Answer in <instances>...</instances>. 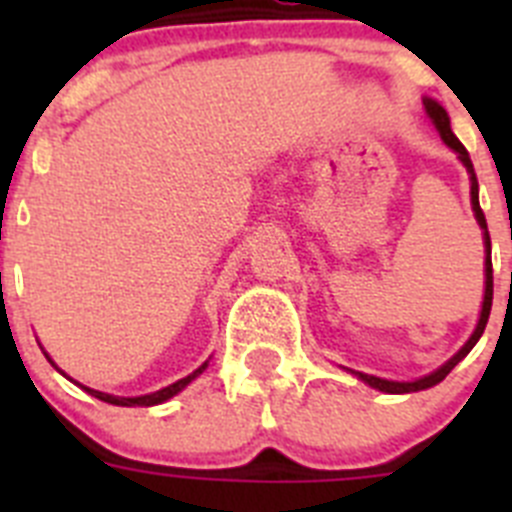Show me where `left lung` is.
<instances>
[{"mask_svg":"<svg viewBox=\"0 0 512 512\" xmlns=\"http://www.w3.org/2000/svg\"><path fill=\"white\" fill-rule=\"evenodd\" d=\"M425 112H428V117L433 120V125H436V130L441 133L443 143L449 148H454L456 153H459L461 164L467 166V171L472 174V207H474V215H477V223L479 228L485 230V246H487V259H485V302H482V315H479V323H477V330L472 333V338H469L467 343H464V348H461L459 354L454 356L451 361H446V364L441 366V369H436L433 374H428V377L423 379H415V382H390V379H379V377H372V374H364V372H356V377L364 379L369 387H374V390H382V392H390V395H402V392H420V390H428V387H433V384H438L441 379H446V374L454 369L456 364H459L464 356L469 354L474 348V343L479 341V336L485 333V325L487 320H490V310H492V256H490V233H487V220H485V212H482V207H479V184H477V176H474V166L472 161H469V153L467 148L461 146L459 138H456L454 133H451V122H449V115H446V110H443L441 104L433 102V99H425Z\"/></svg>","mask_w":512,"mask_h":512,"instance_id":"1","label":"left lung"}]
</instances>
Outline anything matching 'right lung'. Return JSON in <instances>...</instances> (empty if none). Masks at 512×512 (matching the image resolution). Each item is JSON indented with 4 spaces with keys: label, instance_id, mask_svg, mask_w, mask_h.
I'll return each mask as SVG.
<instances>
[{
    "label": "right lung",
    "instance_id": "1",
    "mask_svg": "<svg viewBox=\"0 0 512 512\" xmlns=\"http://www.w3.org/2000/svg\"><path fill=\"white\" fill-rule=\"evenodd\" d=\"M207 364H202L197 372H192L189 377L179 379V382L169 384V387H164V390H158V392H151V395H140V397H115V395H104V392H97V390H89V387H84V390L89 392V395H94L97 400L102 402H110V405H122V408H151V405H161V402H166L169 397L179 395V392L187 387L189 382H192L197 374H202V369H205Z\"/></svg>",
    "mask_w": 512,
    "mask_h": 512
}]
</instances>
